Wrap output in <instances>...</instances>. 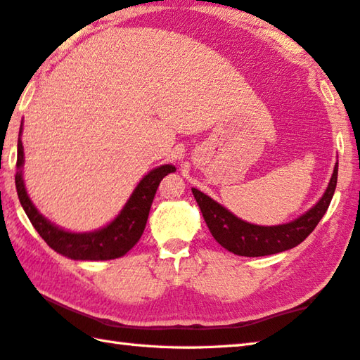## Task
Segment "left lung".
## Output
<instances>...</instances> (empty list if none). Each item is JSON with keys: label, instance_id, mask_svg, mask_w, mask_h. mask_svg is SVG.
I'll return each mask as SVG.
<instances>
[{"label": "left lung", "instance_id": "left-lung-1", "mask_svg": "<svg viewBox=\"0 0 360 360\" xmlns=\"http://www.w3.org/2000/svg\"><path fill=\"white\" fill-rule=\"evenodd\" d=\"M338 162H335L329 185L316 205L294 221L278 226H257L243 221L226 207L193 188L194 199L199 205L207 226L215 240L231 253L247 257L269 256L297 247L316 228L330 205L337 188Z\"/></svg>", "mask_w": 360, "mask_h": 360}]
</instances>
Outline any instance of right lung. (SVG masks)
<instances>
[{
	"label": "right lung",
	"mask_w": 360,
	"mask_h": 360,
	"mask_svg": "<svg viewBox=\"0 0 360 360\" xmlns=\"http://www.w3.org/2000/svg\"><path fill=\"white\" fill-rule=\"evenodd\" d=\"M22 167L23 145L20 137H18L15 188L23 210L30 218L31 224L34 226L37 234L46 240L50 248L75 261H109L128 253L143 234L150 207L161 180L167 174L175 172V166L172 164H164V166L150 170L139 181L122 212L109 224L91 232H69L50 223L46 217L37 212L28 196L27 188H25Z\"/></svg>",
	"instance_id": "right-lung-1"
}]
</instances>
